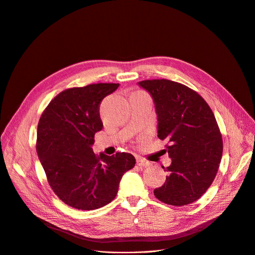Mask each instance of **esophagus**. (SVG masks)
<instances>
[{
	"label": "esophagus",
	"instance_id": "1",
	"mask_svg": "<svg viewBox=\"0 0 255 255\" xmlns=\"http://www.w3.org/2000/svg\"><path fill=\"white\" fill-rule=\"evenodd\" d=\"M136 163H137V165L140 166V167H147V166H150V165H151V163H150L149 161L145 160V159H143V158H141V157H137V158H136Z\"/></svg>",
	"mask_w": 255,
	"mask_h": 255
}]
</instances>
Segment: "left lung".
Wrapping results in <instances>:
<instances>
[{"mask_svg":"<svg viewBox=\"0 0 255 255\" xmlns=\"http://www.w3.org/2000/svg\"><path fill=\"white\" fill-rule=\"evenodd\" d=\"M138 85L152 97L157 115V136L168 141L171 158L165 183L154 196L171 206L200 199L212 185L223 152L222 135L207 102L194 90L168 80H147Z\"/></svg>","mask_w":255,"mask_h":255,"instance_id":"left-lung-1","label":"left lung"}]
</instances>
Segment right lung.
Returning a JSON list of instances; mask_svg holds the SVG:
<instances>
[{
	"label": "right lung",
	"mask_w": 255,
	"mask_h": 255,
	"mask_svg": "<svg viewBox=\"0 0 255 255\" xmlns=\"http://www.w3.org/2000/svg\"><path fill=\"white\" fill-rule=\"evenodd\" d=\"M119 84H93L67 89L46 107L37 127L36 150L48 184L66 205L96 210L111 203L123 174L134 167L126 152L109 156L93 151L101 131L100 104Z\"/></svg>",
	"instance_id": "1"
}]
</instances>
